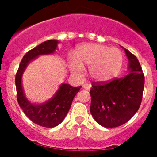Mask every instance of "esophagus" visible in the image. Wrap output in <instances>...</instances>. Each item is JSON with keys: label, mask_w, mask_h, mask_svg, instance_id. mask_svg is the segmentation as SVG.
<instances>
[{"label": "esophagus", "mask_w": 157, "mask_h": 157, "mask_svg": "<svg viewBox=\"0 0 157 157\" xmlns=\"http://www.w3.org/2000/svg\"><path fill=\"white\" fill-rule=\"evenodd\" d=\"M83 88L90 90V88H91V84H89V83H85V84L83 85Z\"/></svg>", "instance_id": "34e87169"}]
</instances>
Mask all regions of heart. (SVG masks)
<instances>
[{"instance_id": "b5f03b06", "label": "heart", "mask_w": 157, "mask_h": 157, "mask_svg": "<svg viewBox=\"0 0 157 157\" xmlns=\"http://www.w3.org/2000/svg\"><path fill=\"white\" fill-rule=\"evenodd\" d=\"M74 57L69 59L71 71L81 74L83 67L88 66L90 77L99 82L116 77L123 64V55L119 49L99 44L81 45L75 52Z\"/></svg>"}]
</instances>
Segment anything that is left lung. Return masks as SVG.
<instances>
[{
  "label": "left lung",
  "instance_id": "left-lung-1",
  "mask_svg": "<svg viewBox=\"0 0 157 157\" xmlns=\"http://www.w3.org/2000/svg\"><path fill=\"white\" fill-rule=\"evenodd\" d=\"M124 49L128 59L127 75L109 83H93L90 112L96 122L115 128L128 122L141 104L144 76L135 55Z\"/></svg>",
  "mask_w": 157,
  "mask_h": 157
}]
</instances>
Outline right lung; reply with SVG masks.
I'll list each match as a JSON object with an SVG mask.
<instances>
[{
  "instance_id": "obj_1",
  "label": "right lung",
  "mask_w": 157,
  "mask_h": 157,
  "mask_svg": "<svg viewBox=\"0 0 157 157\" xmlns=\"http://www.w3.org/2000/svg\"><path fill=\"white\" fill-rule=\"evenodd\" d=\"M58 40H48L29 51L23 56L16 74L17 101L23 112L33 122L45 128H54L61 124L67 115L71 103L81 86L73 87L62 83L52 99L42 104L30 102L26 97L22 85V77L28 64L39 55H51L58 49Z\"/></svg>"
}]
</instances>
